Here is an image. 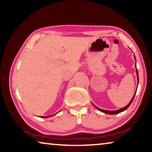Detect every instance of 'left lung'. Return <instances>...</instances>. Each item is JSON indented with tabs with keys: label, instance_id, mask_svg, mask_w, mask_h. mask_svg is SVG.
Wrapping results in <instances>:
<instances>
[{
	"label": "left lung",
	"instance_id": "1",
	"mask_svg": "<svg viewBox=\"0 0 152 152\" xmlns=\"http://www.w3.org/2000/svg\"><path fill=\"white\" fill-rule=\"evenodd\" d=\"M136 73H137V78H138V80H139V75H138V71H137V70H136ZM135 93H136V92H135ZM135 94H134V96H133L132 101H130L129 103L126 107L122 108V109H119V110H102V109H99V108H98L97 107L95 106V105H94V106H95V107L97 109H99V110H101V111L103 112V113H107V114H110V115H115V114H117V113H121V112H123V111H124V110H125L126 109H127V108H128L130 106V104H132V102H133V99H134V97H135Z\"/></svg>",
	"mask_w": 152,
	"mask_h": 152
}]
</instances>
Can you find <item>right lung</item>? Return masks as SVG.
<instances>
[{
	"label": "right lung",
	"mask_w": 152,
	"mask_h": 152,
	"mask_svg": "<svg viewBox=\"0 0 152 152\" xmlns=\"http://www.w3.org/2000/svg\"><path fill=\"white\" fill-rule=\"evenodd\" d=\"M51 116H52V115H51ZM49 117H51V116H49Z\"/></svg>",
	"instance_id": "obj_1"
}]
</instances>
